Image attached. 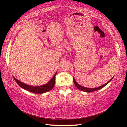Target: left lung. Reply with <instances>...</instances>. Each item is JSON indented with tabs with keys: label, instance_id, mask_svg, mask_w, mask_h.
I'll list each match as a JSON object with an SVG mask.
<instances>
[{
	"label": "left lung",
	"instance_id": "obj_1",
	"mask_svg": "<svg viewBox=\"0 0 127 127\" xmlns=\"http://www.w3.org/2000/svg\"><path fill=\"white\" fill-rule=\"evenodd\" d=\"M57 73L54 74V76H53V77L52 78L49 82L47 83V84L43 85V86H35L33 87L31 86H29V85H27L24 84V83L21 82L18 80L15 79V77H14V79L15 80V81L17 83L19 86H20L21 87L23 88V89H25L27 91L32 92V93H36V94H42L44 93H46V92H48L50 91V90H52L54 87L55 85V76H56ZM75 84L76 85H78V84L76 81H74Z\"/></svg>",
	"mask_w": 127,
	"mask_h": 127
}]
</instances>
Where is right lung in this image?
Segmentation results:
<instances>
[{
    "label": "right lung",
    "instance_id": "right-lung-1",
    "mask_svg": "<svg viewBox=\"0 0 127 127\" xmlns=\"http://www.w3.org/2000/svg\"><path fill=\"white\" fill-rule=\"evenodd\" d=\"M110 80L109 81H108V82H107V83H105V84H103V85H102V86H100V87H97V88H86V87H82V86H80V85H76V87H77L78 88H79L80 90H81V91H84V92H86V93H91V92H93V91H97V90H100V89H101V88H102L103 87H105L106 85H107V84H108V83L110 82Z\"/></svg>",
    "mask_w": 127,
    "mask_h": 127
}]
</instances>
